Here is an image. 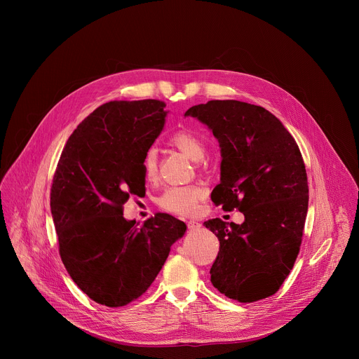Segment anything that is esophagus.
I'll list each match as a JSON object with an SVG mask.
<instances>
[{"mask_svg": "<svg viewBox=\"0 0 359 359\" xmlns=\"http://www.w3.org/2000/svg\"><path fill=\"white\" fill-rule=\"evenodd\" d=\"M201 227V224L200 223H197V222H193V220H190V222H187V229L190 230V231H194V230H198Z\"/></svg>", "mask_w": 359, "mask_h": 359, "instance_id": "1", "label": "esophagus"}]
</instances>
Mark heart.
<instances>
[{
  "mask_svg": "<svg viewBox=\"0 0 359 359\" xmlns=\"http://www.w3.org/2000/svg\"><path fill=\"white\" fill-rule=\"evenodd\" d=\"M170 143L194 162L201 161L204 156V143L189 130H180L175 133L170 139ZM142 169L147 180H153L156 177L158 150L155 147H150L146 150L142 159ZM204 197H206V189L200 184L172 186L165 189L158 203L166 212L180 216H193L197 212L198 203Z\"/></svg>",
  "mask_w": 359,
  "mask_h": 359,
  "instance_id": "1",
  "label": "heart"
}]
</instances>
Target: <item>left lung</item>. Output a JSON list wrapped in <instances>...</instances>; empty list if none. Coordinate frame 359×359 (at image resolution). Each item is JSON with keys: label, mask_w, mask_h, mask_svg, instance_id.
Returning <instances> with one entry per match:
<instances>
[{"label": "left lung", "mask_w": 359, "mask_h": 359, "mask_svg": "<svg viewBox=\"0 0 359 359\" xmlns=\"http://www.w3.org/2000/svg\"><path fill=\"white\" fill-rule=\"evenodd\" d=\"M219 140L220 183L212 200L244 215L241 224L204 222L220 250L212 284L226 297L254 302L278 291L299 251L309 210L301 151L267 109L240 100H209L187 109Z\"/></svg>", "instance_id": "1"}]
</instances>
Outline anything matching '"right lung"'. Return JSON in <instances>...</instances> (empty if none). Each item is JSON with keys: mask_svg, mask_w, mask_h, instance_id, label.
<instances>
[{"mask_svg": "<svg viewBox=\"0 0 359 359\" xmlns=\"http://www.w3.org/2000/svg\"><path fill=\"white\" fill-rule=\"evenodd\" d=\"M156 99L114 100L69 136L50 189V213L62 263L95 302L122 306L162 270L186 224L156 213L140 229L122 206L144 190L142 159L162 133L168 111Z\"/></svg>", "mask_w": 359, "mask_h": 359, "instance_id": "obj_1", "label": "right lung"}]
</instances>
